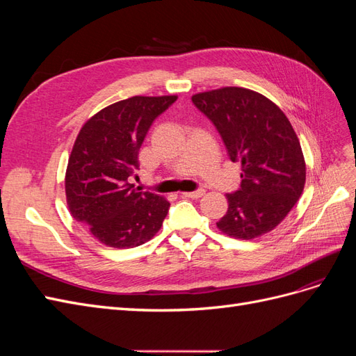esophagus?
<instances>
[{
    "label": "esophagus",
    "instance_id": "1",
    "mask_svg": "<svg viewBox=\"0 0 356 356\" xmlns=\"http://www.w3.org/2000/svg\"><path fill=\"white\" fill-rule=\"evenodd\" d=\"M204 195V190L203 188H197L195 191H187V193H182V196L186 197H193V199H199Z\"/></svg>",
    "mask_w": 356,
    "mask_h": 356
}]
</instances>
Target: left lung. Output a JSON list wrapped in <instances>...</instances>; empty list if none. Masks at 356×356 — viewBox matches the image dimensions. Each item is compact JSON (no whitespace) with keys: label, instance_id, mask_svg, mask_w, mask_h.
Listing matches in <instances>:
<instances>
[{"label":"left lung","instance_id":"8db88e82","mask_svg":"<svg viewBox=\"0 0 356 356\" xmlns=\"http://www.w3.org/2000/svg\"><path fill=\"white\" fill-rule=\"evenodd\" d=\"M191 101L217 129L230 160L242 163L241 188L225 195L229 209L218 229L236 239L273 230L306 181L303 152L286 115L266 96L243 88L197 93Z\"/></svg>","mask_w":356,"mask_h":356}]
</instances>
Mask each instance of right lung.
I'll list each match as a JSON object with an SVG mask.
<instances>
[{
    "label": "right lung",
    "instance_id": "1",
    "mask_svg": "<svg viewBox=\"0 0 356 356\" xmlns=\"http://www.w3.org/2000/svg\"><path fill=\"white\" fill-rule=\"evenodd\" d=\"M177 96H134L95 114L75 139L65 191L71 215L111 248L145 243L160 230L169 202L132 184L139 148Z\"/></svg>",
    "mask_w": 356,
    "mask_h": 356
}]
</instances>
